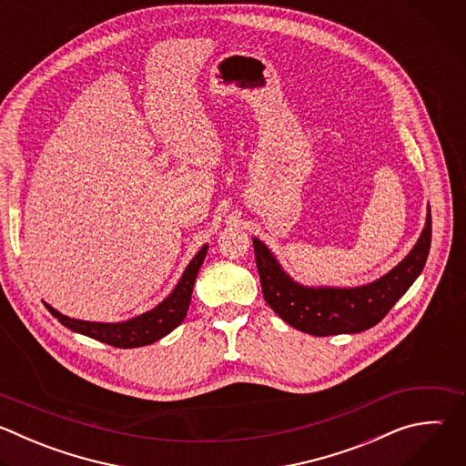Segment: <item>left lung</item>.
Returning a JSON list of instances; mask_svg holds the SVG:
<instances>
[{
    "instance_id": "obj_1",
    "label": "left lung",
    "mask_w": 466,
    "mask_h": 466,
    "mask_svg": "<svg viewBox=\"0 0 466 466\" xmlns=\"http://www.w3.org/2000/svg\"><path fill=\"white\" fill-rule=\"evenodd\" d=\"M263 299L289 326L324 338L360 334L378 324L422 273L431 245V210L410 254L378 280L356 288L304 286L293 280L271 248L252 238Z\"/></svg>"
}]
</instances>
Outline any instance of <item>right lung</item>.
<instances>
[{
	"instance_id": "obj_1",
	"label": "right lung",
	"mask_w": 466,
	"mask_h": 466,
	"mask_svg": "<svg viewBox=\"0 0 466 466\" xmlns=\"http://www.w3.org/2000/svg\"><path fill=\"white\" fill-rule=\"evenodd\" d=\"M207 252H208V245H203L201 250H198L187 263V268L184 269L173 291L160 304H157L153 309L142 315H137L121 322H94V320L72 319L68 315H62L60 311H56L47 302H44V306L49 309V313L55 319H58L60 324L70 328L72 331H77V334H83L86 338H92L96 341L106 343L116 349L146 347L166 338L169 331H173L184 320L189 308L193 284L198 269H201V265L205 261Z\"/></svg>"
}]
</instances>
